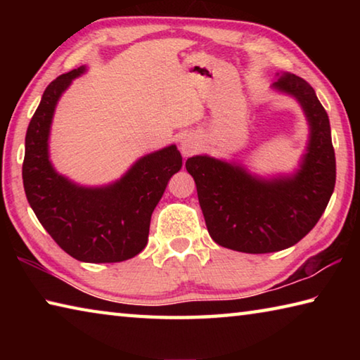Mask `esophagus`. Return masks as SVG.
Returning a JSON list of instances; mask_svg holds the SVG:
<instances>
[{
  "label": "esophagus",
  "mask_w": 360,
  "mask_h": 360,
  "mask_svg": "<svg viewBox=\"0 0 360 360\" xmlns=\"http://www.w3.org/2000/svg\"><path fill=\"white\" fill-rule=\"evenodd\" d=\"M197 149H198L197 141H195V139H191V138L184 139V141H182V144H181V152H182V155H184V157L192 155Z\"/></svg>",
  "instance_id": "obj_1"
}]
</instances>
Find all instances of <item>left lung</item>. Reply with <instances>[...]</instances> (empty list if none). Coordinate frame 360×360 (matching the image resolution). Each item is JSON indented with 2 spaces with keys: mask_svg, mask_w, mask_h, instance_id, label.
<instances>
[{
  "mask_svg": "<svg viewBox=\"0 0 360 360\" xmlns=\"http://www.w3.org/2000/svg\"><path fill=\"white\" fill-rule=\"evenodd\" d=\"M273 85L302 103L311 127L297 174L260 181L241 167L206 155L186 162L211 238L248 254L283 251L309 233L327 208L337 178L330 122L311 85L292 72H283Z\"/></svg>",
  "mask_w": 360,
  "mask_h": 360,
  "instance_id": "8db88e82",
  "label": "left lung"
}]
</instances>
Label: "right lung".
<instances>
[{
    "label": "right lung",
    "mask_w": 360,
    "mask_h": 360,
    "mask_svg": "<svg viewBox=\"0 0 360 360\" xmlns=\"http://www.w3.org/2000/svg\"><path fill=\"white\" fill-rule=\"evenodd\" d=\"M84 68L47 85L25 136L22 178L36 217L66 254L81 262L106 264L135 257L148 245L152 211L169 178L182 167L176 146L149 154L124 178L103 188H85L56 173L47 139L57 101Z\"/></svg>",
    "instance_id": "1"
}]
</instances>
